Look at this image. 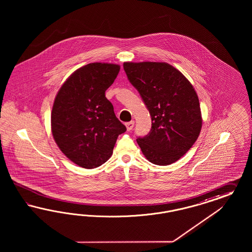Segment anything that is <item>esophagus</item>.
I'll return each instance as SVG.
<instances>
[{"mask_svg": "<svg viewBox=\"0 0 252 252\" xmlns=\"http://www.w3.org/2000/svg\"><path fill=\"white\" fill-rule=\"evenodd\" d=\"M134 125H135V122H134V121L126 123V129L128 130V131L133 129V127H134Z\"/></svg>", "mask_w": 252, "mask_h": 252, "instance_id": "obj_1", "label": "esophagus"}]
</instances>
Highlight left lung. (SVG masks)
I'll return each mask as SVG.
<instances>
[{
	"mask_svg": "<svg viewBox=\"0 0 252 252\" xmlns=\"http://www.w3.org/2000/svg\"><path fill=\"white\" fill-rule=\"evenodd\" d=\"M124 70L145 103L152 129L137 144L149 161L169 165L197 140L202 119L198 95L183 74L167 63H124Z\"/></svg>",
	"mask_w": 252,
	"mask_h": 252,
	"instance_id": "obj_1",
	"label": "left lung"
}]
</instances>
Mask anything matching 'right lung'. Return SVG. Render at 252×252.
<instances>
[{"label": "right lung", "mask_w": 252, "mask_h": 252, "mask_svg": "<svg viewBox=\"0 0 252 252\" xmlns=\"http://www.w3.org/2000/svg\"><path fill=\"white\" fill-rule=\"evenodd\" d=\"M120 65L92 63L75 71L54 99L52 132L69 160L87 169L99 167L112 156L116 139L126 131L105 97Z\"/></svg>", "instance_id": "obj_1"}]
</instances>
